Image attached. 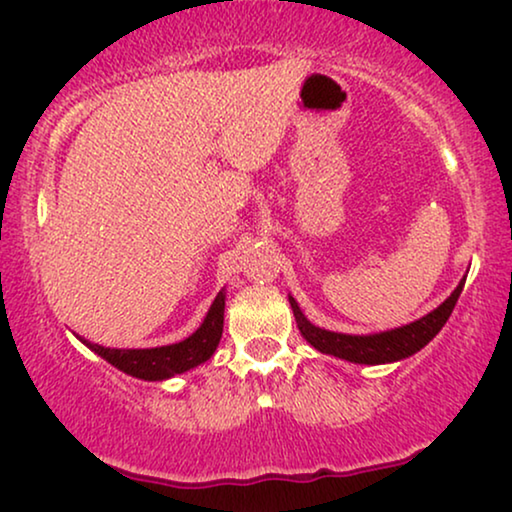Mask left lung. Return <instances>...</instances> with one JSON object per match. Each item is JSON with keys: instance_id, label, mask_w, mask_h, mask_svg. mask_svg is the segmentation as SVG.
<instances>
[{"instance_id": "1", "label": "left lung", "mask_w": 512, "mask_h": 512, "mask_svg": "<svg viewBox=\"0 0 512 512\" xmlns=\"http://www.w3.org/2000/svg\"><path fill=\"white\" fill-rule=\"evenodd\" d=\"M466 277L461 279L457 289L450 293V298H445L436 310L424 314L422 319L410 321V324L391 328V331L380 333H368V335H349V333H335L326 331V328L314 326L310 319L305 317L300 310L296 298L289 296L293 317L303 333V338L321 354L338 356L349 363H361V366H380V363H394L403 361L408 356L417 354L419 349L429 345V342L440 333V328L445 326V321L450 319V314L457 305L464 289Z\"/></svg>"}]
</instances>
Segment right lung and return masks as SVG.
Instances as JSON below:
<instances>
[{
	"instance_id": "1",
	"label": "right lung",
	"mask_w": 512,
	"mask_h": 512,
	"mask_svg": "<svg viewBox=\"0 0 512 512\" xmlns=\"http://www.w3.org/2000/svg\"><path fill=\"white\" fill-rule=\"evenodd\" d=\"M223 310H226V289L216 293L214 303L209 307L207 317L198 331L188 335L186 340L174 342V345L151 349H114L95 345V342L83 340L79 335L76 338L88 349H93L97 356H102L104 361H109L111 366L123 370L125 375H132L137 380L146 382H160L186 373V370L212 359L223 333Z\"/></svg>"
}]
</instances>
